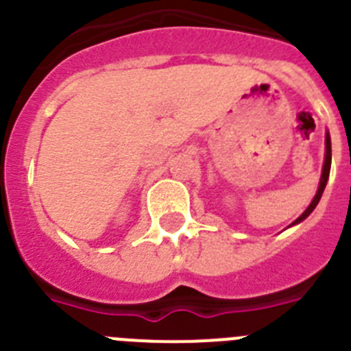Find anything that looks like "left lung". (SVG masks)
<instances>
[{
	"mask_svg": "<svg viewBox=\"0 0 351 351\" xmlns=\"http://www.w3.org/2000/svg\"><path fill=\"white\" fill-rule=\"evenodd\" d=\"M329 171H330V138H329V133H327V136H326V160H324V168H322V176H320L319 191H317V194H315V197H313L312 204H310L308 208H306V211H304L303 215H301L300 218H298V220L294 221L293 225H296V223H300V221H303L304 218H306V216H308L310 213L313 211V209H315V206L319 204L320 197H322V194H324V189H326V185H327V178H329Z\"/></svg>",
	"mask_w": 351,
	"mask_h": 351,
	"instance_id": "obj_1",
	"label": "left lung"
}]
</instances>
